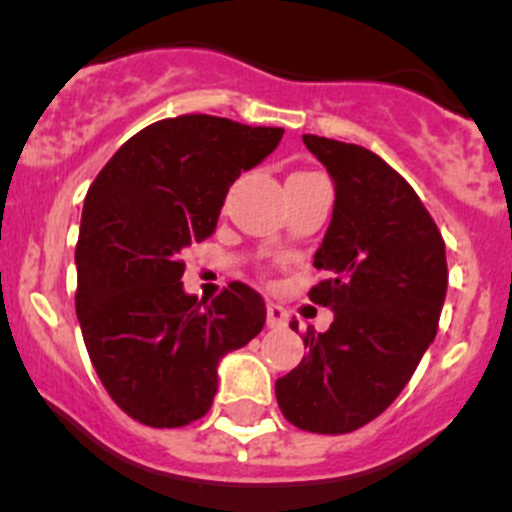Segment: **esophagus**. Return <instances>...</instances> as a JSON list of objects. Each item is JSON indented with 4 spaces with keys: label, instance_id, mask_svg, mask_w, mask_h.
<instances>
[{
    "label": "esophagus",
    "instance_id": "1",
    "mask_svg": "<svg viewBox=\"0 0 512 512\" xmlns=\"http://www.w3.org/2000/svg\"><path fill=\"white\" fill-rule=\"evenodd\" d=\"M266 323L268 328H286L288 325V310L283 305L268 303L266 305Z\"/></svg>",
    "mask_w": 512,
    "mask_h": 512
}]
</instances>
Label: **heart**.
I'll use <instances>...</instances> for the list:
<instances>
[{"label":"heart","instance_id":"heart-1","mask_svg":"<svg viewBox=\"0 0 512 512\" xmlns=\"http://www.w3.org/2000/svg\"><path fill=\"white\" fill-rule=\"evenodd\" d=\"M305 175H313V172H295L291 177H305Z\"/></svg>","mask_w":512,"mask_h":512}]
</instances>
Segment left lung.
I'll list each match as a JSON object with an SVG mask.
<instances>
[{
    "label": "left lung",
    "instance_id": "1",
    "mask_svg": "<svg viewBox=\"0 0 512 512\" xmlns=\"http://www.w3.org/2000/svg\"><path fill=\"white\" fill-rule=\"evenodd\" d=\"M328 167L335 209L313 266L315 305L333 308L325 333L308 328V355L276 379L293 426L350 434L399 397L439 330L449 268L439 226L412 184L372 150L303 135ZM291 328L298 333V320Z\"/></svg>",
    "mask_w": 512,
    "mask_h": 512
}]
</instances>
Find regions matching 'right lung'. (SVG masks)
I'll use <instances>...</instances> for the list:
<instances>
[{
    "label": "right lung",
    "mask_w": 512,
    "mask_h": 512,
    "mask_svg": "<svg viewBox=\"0 0 512 512\" xmlns=\"http://www.w3.org/2000/svg\"><path fill=\"white\" fill-rule=\"evenodd\" d=\"M283 128L179 115L125 142L86 194L76 315L105 392L130 419L177 429L217 394L221 355L263 330L266 303L234 281L212 303L182 288V251L217 229L226 192Z\"/></svg>",
    "instance_id": "obj_1"
}]
</instances>
